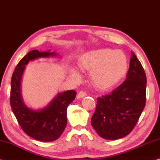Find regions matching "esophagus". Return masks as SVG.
Returning <instances> with one entry per match:
<instances>
[{"label":"esophagus","mask_w":160,"mask_h":160,"mask_svg":"<svg viewBox=\"0 0 160 160\" xmlns=\"http://www.w3.org/2000/svg\"><path fill=\"white\" fill-rule=\"evenodd\" d=\"M87 96V93L85 92L84 91H80L79 93L78 94V96H77V98L78 99H81V98H83V97H85Z\"/></svg>","instance_id":"obj_1"}]
</instances>
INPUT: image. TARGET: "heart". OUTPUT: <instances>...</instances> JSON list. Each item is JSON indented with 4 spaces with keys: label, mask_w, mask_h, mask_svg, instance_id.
I'll list each match as a JSON object with an SVG mask.
<instances>
[{
    "label": "heart",
    "mask_w": 160,
    "mask_h": 160,
    "mask_svg": "<svg viewBox=\"0 0 160 160\" xmlns=\"http://www.w3.org/2000/svg\"><path fill=\"white\" fill-rule=\"evenodd\" d=\"M78 64L81 70L91 72L92 82L102 89L116 85L128 70V59L125 53L121 50L109 48L89 51L81 56ZM70 75L75 82L81 80V75L76 69H70Z\"/></svg>",
    "instance_id": "1"
}]
</instances>
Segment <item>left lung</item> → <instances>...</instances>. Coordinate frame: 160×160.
I'll list each match as a JSON object with an SVG mask.
<instances>
[{
    "instance_id": "1",
    "label": "left lung",
    "mask_w": 160,
    "mask_h": 160,
    "mask_svg": "<svg viewBox=\"0 0 160 160\" xmlns=\"http://www.w3.org/2000/svg\"><path fill=\"white\" fill-rule=\"evenodd\" d=\"M146 85L145 70L131 51L126 80L111 94L97 98L91 124L100 137L116 140L132 131L145 106Z\"/></svg>"
}]
</instances>
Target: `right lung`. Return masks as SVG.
I'll list each match as a JSON object with an SVG mask.
<instances>
[{
    "label": "right lung",
    "mask_w": 160,
    "mask_h": 160,
    "mask_svg": "<svg viewBox=\"0 0 160 160\" xmlns=\"http://www.w3.org/2000/svg\"><path fill=\"white\" fill-rule=\"evenodd\" d=\"M56 56L55 52L29 51L15 67L11 78L10 102L13 113L22 129L29 136L42 142L57 140L63 133L67 124V108L76 96L75 90L58 94L47 107L39 111L28 108L24 104L20 93L22 73L29 61L42 57Z\"/></svg>",
    "instance_id": "right-lung-1"
}]
</instances>
